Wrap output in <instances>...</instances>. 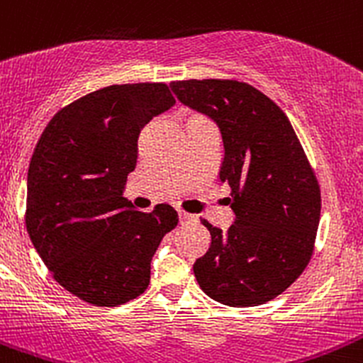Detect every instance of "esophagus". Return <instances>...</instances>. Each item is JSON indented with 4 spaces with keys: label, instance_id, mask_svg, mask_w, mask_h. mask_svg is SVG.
<instances>
[{
    "label": "esophagus",
    "instance_id": "esophagus-1",
    "mask_svg": "<svg viewBox=\"0 0 363 363\" xmlns=\"http://www.w3.org/2000/svg\"><path fill=\"white\" fill-rule=\"evenodd\" d=\"M179 218H181V222H193L196 220V215H191V213H186V212H179Z\"/></svg>",
    "mask_w": 363,
    "mask_h": 363
}]
</instances>
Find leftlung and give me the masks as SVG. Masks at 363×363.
Listing matches in <instances>:
<instances>
[{"label":"left lung","mask_w":363,"mask_h":363,"mask_svg":"<svg viewBox=\"0 0 363 363\" xmlns=\"http://www.w3.org/2000/svg\"><path fill=\"white\" fill-rule=\"evenodd\" d=\"M182 105L217 123L220 177L230 188L234 224L201 220L212 242L193 270L200 288L227 306L274 300L301 276L320 220V188L291 122L246 82L203 79L170 84Z\"/></svg>","instance_id":"left-lung-1"}]
</instances>
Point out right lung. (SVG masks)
I'll return each instance as SVG.
<instances>
[{
    "label": "right lung",
    "mask_w": 363,
    "mask_h": 363,
    "mask_svg": "<svg viewBox=\"0 0 363 363\" xmlns=\"http://www.w3.org/2000/svg\"><path fill=\"white\" fill-rule=\"evenodd\" d=\"M174 105L162 82L103 87L60 110L35 145L27 233L55 281L87 303L117 306L145 293L151 258L177 225L167 203L143 213L123 198L139 133Z\"/></svg>",
    "instance_id": "obj_1"
}]
</instances>
